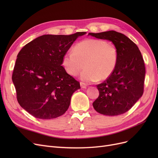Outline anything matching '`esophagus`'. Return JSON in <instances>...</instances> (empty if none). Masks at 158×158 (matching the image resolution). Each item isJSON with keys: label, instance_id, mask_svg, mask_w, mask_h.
<instances>
[{"label": "esophagus", "instance_id": "obj_1", "mask_svg": "<svg viewBox=\"0 0 158 158\" xmlns=\"http://www.w3.org/2000/svg\"><path fill=\"white\" fill-rule=\"evenodd\" d=\"M80 86H81V88H86L87 84L84 83V82H80Z\"/></svg>", "mask_w": 158, "mask_h": 158}]
</instances>
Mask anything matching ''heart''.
Returning <instances> with one entry per match:
<instances>
[{
    "mask_svg": "<svg viewBox=\"0 0 158 158\" xmlns=\"http://www.w3.org/2000/svg\"><path fill=\"white\" fill-rule=\"evenodd\" d=\"M118 52L114 45L95 39H87L76 44L74 51L66 52L62 63L69 74L77 76L85 82L104 80L109 78L116 68Z\"/></svg>",
    "mask_w": 158,
    "mask_h": 158,
    "instance_id": "b5f03b06",
    "label": "heart"
}]
</instances>
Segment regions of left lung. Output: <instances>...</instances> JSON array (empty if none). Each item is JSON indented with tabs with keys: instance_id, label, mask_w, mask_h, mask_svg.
<instances>
[{
	"instance_id": "obj_1",
	"label": "left lung",
	"mask_w": 158,
	"mask_h": 158,
	"mask_svg": "<svg viewBox=\"0 0 158 158\" xmlns=\"http://www.w3.org/2000/svg\"><path fill=\"white\" fill-rule=\"evenodd\" d=\"M98 39L113 42L118 52L116 68L109 78L97 85L99 97L93 103L95 111L108 116L128 111L144 92L146 69L137 45L121 33H89Z\"/></svg>"
}]
</instances>
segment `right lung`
<instances>
[{
  "label": "right lung",
  "mask_w": 158,
  "mask_h": 158,
  "mask_svg": "<svg viewBox=\"0 0 158 158\" xmlns=\"http://www.w3.org/2000/svg\"><path fill=\"white\" fill-rule=\"evenodd\" d=\"M44 35L19 52L12 73L18 103L33 117L51 119L63 114L80 82L66 73L63 57L78 36Z\"/></svg>",
  "instance_id": "add662e5"
}]
</instances>
